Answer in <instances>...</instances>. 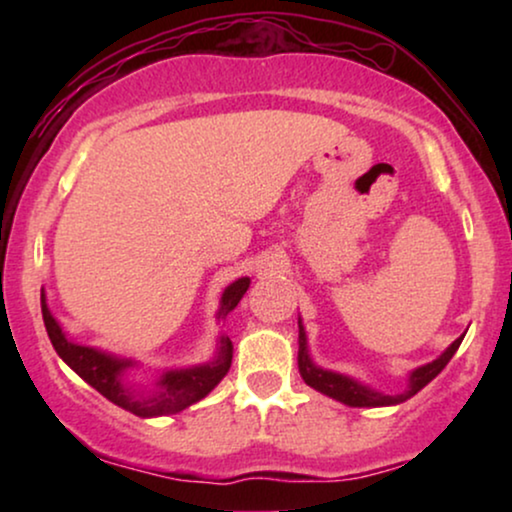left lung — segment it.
<instances>
[{"label":"left lung","mask_w":512,"mask_h":512,"mask_svg":"<svg viewBox=\"0 0 512 512\" xmlns=\"http://www.w3.org/2000/svg\"><path fill=\"white\" fill-rule=\"evenodd\" d=\"M461 340H464V335L454 340L452 345L438 356V359H433L431 363H424V366L410 370L408 389L401 391V394H396V396H389L373 387H368V384L354 380V377L317 366L310 356V347H307V333H305L303 319L298 317V370H300V377H303L307 387L317 389L324 396L335 398V401L349 405V408H384V405H398V403L408 401V398L415 396L417 391H422L426 384H429L433 377H436L440 370L450 363L454 352H457L461 345Z\"/></svg>","instance_id":"1"}]
</instances>
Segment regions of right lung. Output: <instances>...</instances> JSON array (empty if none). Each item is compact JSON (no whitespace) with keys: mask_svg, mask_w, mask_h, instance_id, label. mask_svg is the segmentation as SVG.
Masks as SVG:
<instances>
[{"mask_svg":"<svg viewBox=\"0 0 512 512\" xmlns=\"http://www.w3.org/2000/svg\"><path fill=\"white\" fill-rule=\"evenodd\" d=\"M249 284V277H240L221 291L216 319L226 321L228 314L235 310L247 293ZM41 314H44L48 338H51L60 359L111 403L144 419L177 415L188 405L202 401L226 377L230 363H233V342L226 333H221L216 338V354L212 359L191 368H165L149 389H139L128 382V370L137 368L139 363L135 359H125V356L74 342L48 307L44 289H41Z\"/></svg>","mask_w":512,"mask_h":512,"instance_id":"right-lung-1","label":"right lung"}]
</instances>
